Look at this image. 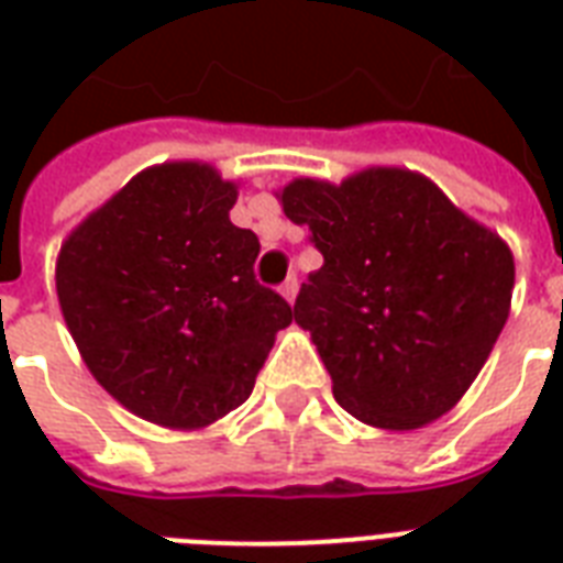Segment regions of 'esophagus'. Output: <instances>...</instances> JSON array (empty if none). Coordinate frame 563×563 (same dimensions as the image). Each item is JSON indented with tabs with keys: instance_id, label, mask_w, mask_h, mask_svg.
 Wrapping results in <instances>:
<instances>
[{
	"instance_id": "34e87169",
	"label": "esophagus",
	"mask_w": 563,
	"mask_h": 563,
	"mask_svg": "<svg viewBox=\"0 0 563 563\" xmlns=\"http://www.w3.org/2000/svg\"><path fill=\"white\" fill-rule=\"evenodd\" d=\"M280 295L289 300V303H295V298H298V277H286L280 286Z\"/></svg>"
}]
</instances>
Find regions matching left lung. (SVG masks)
Here are the masks:
<instances>
[{"mask_svg":"<svg viewBox=\"0 0 563 563\" xmlns=\"http://www.w3.org/2000/svg\"><path fill=\"white\" fill-rule=\"evenodd\" d=\"M280 201L324 256L295 321L339 406L379 429H418L453 409L506 327V242L409 169H365L339 187L298 178Z\"/></svg>","mask_w":563,"mask_h":563,"instance_id":"1","label":"left lung"}]
</instances>
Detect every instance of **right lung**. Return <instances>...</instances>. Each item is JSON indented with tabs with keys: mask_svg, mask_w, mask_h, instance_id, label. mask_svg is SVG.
I'll use <instances>...</instances> for the list:
<instances>
[{
	"mask_svg": "<svg viewBox=\"0 0 563 563\" xmlns=\"http://www.w3.org/2000/svg\"><path fill=\"white\" fill-rule=\"evenodd\" d=\"M236 187L203 163L140 172L57 256V300L90 374L125 409L201 429L251 397L291 307L260 286Z\"/></svg>",
	"mask_w": 563,
	"mask_h": 563,
	"instance_id": "right-lung-1",
	"label": "right lung"
}]
</instances>
